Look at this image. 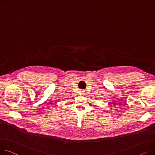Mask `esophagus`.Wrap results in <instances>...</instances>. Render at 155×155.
I'll return each instance as SVG.
<instances>
[{
	"label": "esophagus",
	"instance_id": "34e87169",
	"mask_svg": "<svg viewBox=\"0 0 155 155\" xmlns=\"http://www.w3.org/2000/svg\"><path fill=\"white\" fill-rule=\"evenodd\" d=\"M85 91H84V90H81V91H80V94H81V95H85Z\"/></svg>",
	"mask_w": 155,
	"mask_h": 155
}]
</instances>
